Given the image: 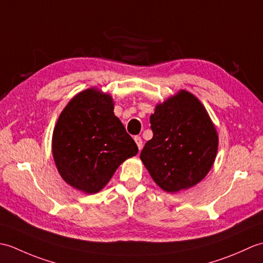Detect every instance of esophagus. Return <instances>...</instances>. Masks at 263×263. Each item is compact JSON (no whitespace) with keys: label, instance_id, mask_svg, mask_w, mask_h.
Returning <instances> with one entry per match:
<instances>
[{"label":"esophagus","instance_id":"obj_1","mask_svg":"<svg viewBox=\"0 0 263 263\" xmlns=\"http://www.w3.org/2000/svg\"><path fill=\"white\" fill-rule=\"evenodd\" d=\"M135 141L137 143L139 150H141L142 149V139L140 137H135Z\"/></svg>","mask_w":263,"mask_h":263}]
</instances>
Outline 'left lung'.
Segmentation results:
<instances>
[{"label": "left lung", "instance_id": "obj_1", "mask_svg": "<svg viewBox=\"0 0 263 263\" xmlns=\"http://www.w3.org/2000/svg\"><path fill=\"white\" fill-rule=\"evenodd\" d=\"M153 139L140 158L166 192H178L198 184L214 164L218 136L208 113L192 93L181 90L150 116Z\"/></svg>", "mask_w": 263, "mask_h": 263}]
</instances>
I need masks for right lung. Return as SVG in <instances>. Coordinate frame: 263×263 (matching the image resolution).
Here are the masks:
<instances>
[{"mask_svg": "<svg viewBox=\"0 0 263 263\" xmlns=\"http://www.w3.org/2000/svg\"><path fill=\"white\" fill-rule=\"evenodd\" d=\"M113 99L96 89L78 93L53 132V156L63 180L86 193L100 191L138 147L114 115Z\"/></svg>", "mask_w": 263, "mask_h": 263, "instance_id": "add662e5", "label": "right lung"}]
</instances>
